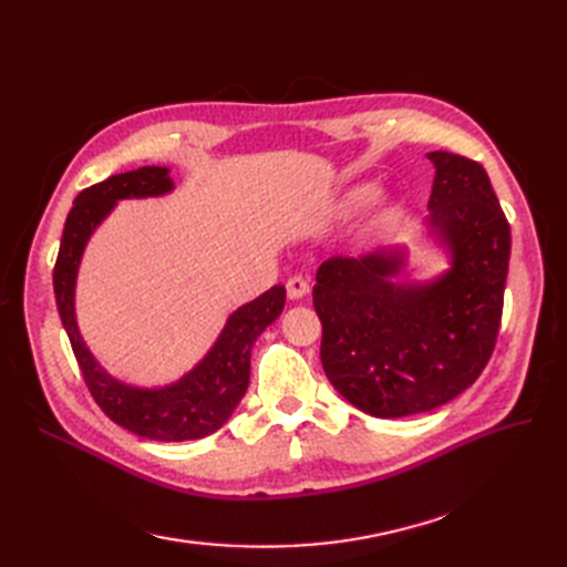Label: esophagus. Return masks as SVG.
<instances>
[{
    "instance_id": "34e87169",
    "label": "esophagus",
    "mask_w": 567,
    "mask_h": 567,
    "mask_svg": "<svg viewBox=\"0 0 567 567\" xmlns=\"http://www.w3.org/2000/svg\"><path fill=\"white\" fill-rule=\"evenodd\" d=\"M286 290L290 300H302L307 293H310V281L305 277H290L286 284Z\"/></svg>"
}]
</instances>
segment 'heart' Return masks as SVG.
Returning a JSON list of instances; mask_svg holds the SVG:
<instances>
[{
  "label": "heart",
  "mask_w": 567,
  "mask_h": 567,
  "mask_svg": "<svg viewBox=\"0 0 567 567\" xmlns=\"http://www.w3.org/2000/svg\"><path fill=\"white\" fill-rule=\"evenodd\" d=\"M375 192H379V188H375V184H371V182H367V184H357V186H352L350 192L340 198V203H338V213L340 215H346V213H354V210H359L362 208V205H367L373 196H375ZM392 213V208L390 205H385L383 208V215H390Z\"/></svg>",
  "instance_id": "obj_1"
}]
</instances>
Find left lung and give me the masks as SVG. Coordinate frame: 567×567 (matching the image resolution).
<instances>
[{"label":"left lung","instance_id":"1","mask_svg":"<svg viewBox=\"0 0 567 567\" xmlns=\"http://www.w3.org/2000/svg\"><path fill=\"white\" fill-rule=\"evenodd\" d=\"M433 192L425 236L450 267L431 281L402 279L406 246L333 255L312 290L321 364L331 385L364 414L414 416L475 383L499 333L511 227L485 167L431 151Z\"/></svg>","mask_w":567,"mask_h":567}]
</instances>
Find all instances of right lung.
<instances>
[{
	"instance_id": "right-lung-1",
	"label": "right lung",
	"mask_w": 567,
	"mask_h": 567,
	"mask_svg": "<svg viewBox=\"0 0 567 567\" xmlns=\"http://www.w3.org/2000/svg\"><path fill=\"white\" fill-rule=\"evenodd\" d=\"M173 188L175 182L169 177V169L158 165L113 175L84 188L68 213L54 267L59 315L92 398L111 421L127 427L134 435L158 442L208 437L229 421L248 390L255 340L269 323L279 319L286 305V288L274 286L260 298L238 307L229 315L208 354L182 379L167 385H130L113 379L96 362L75 317V284L84 248L120 200L158 198Z\"/></svg>"
}]
</instances>
